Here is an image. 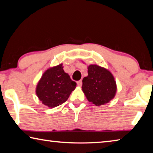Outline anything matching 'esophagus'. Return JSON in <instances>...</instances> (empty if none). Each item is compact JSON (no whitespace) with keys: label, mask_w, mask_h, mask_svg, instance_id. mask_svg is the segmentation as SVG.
I'll return each instance as SVG.
<instances>
[{"label":"esophagus","mask_w":153,"mask_h":153,"mask_svg":"<svg viewBox=\"0 0 153 153\" xmlns=\"http://www.w3.org/2000/svg\"><path fill=\"white\" fill-rule=\"evenodd\" d=\"M77 84L78 86H82V80H79V81L77 82Z\"/></svg>","instance_id":"1"}]
</instances>
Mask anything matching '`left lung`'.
I'll list each match as a JSON object with an SVG mask.
<instances>
[{
    "label": "left lung",
    "mask_w": 153,
    "mask_h": 153,
    "mask_svg": "<svg viewBox=\"0 0 153 153\" xmlns=\"http://www.w3.org/2000/svg\"><path fill=\"white\" fill-rule=\"evenodd\" d=\"M88 76L82 80V88L89 102L100 106L105 105L114 98L117 90L113 75L103 67L90 65Z\"/></svg>",
    "instance_id": "8db88e82"
}]
</instances>
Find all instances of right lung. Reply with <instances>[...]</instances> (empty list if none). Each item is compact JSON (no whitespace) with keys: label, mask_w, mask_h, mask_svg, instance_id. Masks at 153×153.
Instances as JSON below:
<instances>
[{"label":"right lung","mask_w":153,"mask_h":153,"mask_svg":"<svg viewBox=\"0 0 153 153\" xmlns=\"http://www.w3.org/2000/svg\"><path fill=\"white\" fill-rule=\"evenodd\" d=\"M62 64L44 73L36 87V94L42 104L50 108L62 105L76 88V83L65 73Z\"/></svg>","instance_id":"1"}]
</instances>
